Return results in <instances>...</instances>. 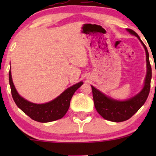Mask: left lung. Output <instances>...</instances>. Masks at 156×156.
<instances>
[{
	"mask_svg": "<svg viewBox=\"0 0 156 156\" xmlns=\"http://www.w3.org/2000/svg\"><path fill=\"white\" fill-rule=\"evenodd\" d=\"M126 30L131 35L137 37L143 46L144 47L146 55L147 73L146 79H145L144 88L140 91V92L126 101H118V100L113 99L101 93L95 87L91 86L94 103L97 112L106 120L113 121V122H121V121H126L132 116H133L138 109L144 105L150 92L152 70H151V66L149 61L148 50L135 31L128 28Z\"/></svg>",
	"mask_w": 156,
	"mask_h": 156,
	"instance_id": "1",
	"label": "left lung"
}]
</instances>
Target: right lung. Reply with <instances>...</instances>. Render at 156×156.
<instances>
[{
	"mask_svg": "<svg viewBox=\"0 0 156 156\" xmlns=\"http://www.w3.org/2000/svg\"><path fill=\"white\" fill-rule=\"evenodd\" d=\"M9 83L12 99L18 107L33 120L41 123L50 122L62 118L69 109L72 96L83 84L82 82H79L66 89L52 101L37 104L27 101L19 95L12 82L10 71H9Z\"/></svg>",
	"mask_w": 156,
	"mask_h": 156,
	"instance_id": "1",
	"label": "right lung"
}]
</instances>
